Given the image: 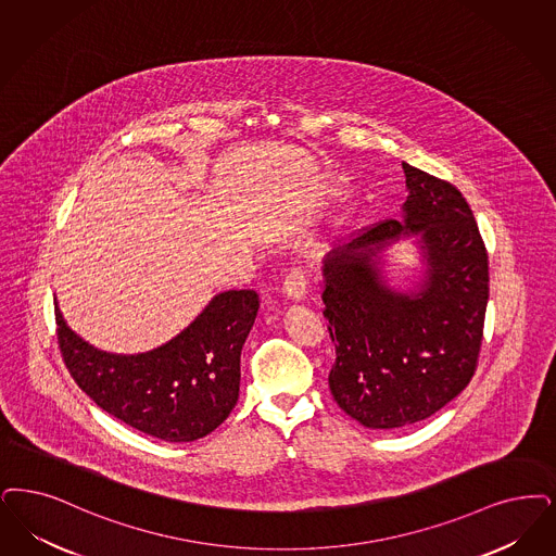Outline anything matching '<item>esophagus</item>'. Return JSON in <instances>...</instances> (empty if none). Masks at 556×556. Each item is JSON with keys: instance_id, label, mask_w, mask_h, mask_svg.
Here are the masks:
<instances>
[{"instance_id": "obj_1", "label": "esophagus", "mask_w": 556, "mask_h": 556, "mask_svg": "<svg viewBox=\"0 0 556 556\" xmlns=\"http://www.w3.org/2000/svg\"><path fill=\"white\" fill-rule=\"evenodd\" d=\"M283 293L291 302H302L306 298V275L302 267L289 268L283 283Z\"/></svg>"}]
</instances>
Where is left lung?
Returning <instances> with one entry per match:
<instances>
[{
  "label": "left lung",
  "instance_id": "obj_1",
  "mask_svg": "<svg viewBox=\"0 0 556 556\" xmlns=\"http://www.w3.org/2000/svg\"><path fill=\"white\" fill-rule=\"evenodd\" d=\"M407 197L387 219L323 261L337 405L370 430L422 422L473 377L489 304V254L462 192L403 163ZM412 239L425 268L391 287L386 252Z\"/></svg>",
  "mask_w": 556,
  "mask_h": 556
}]
</instances>
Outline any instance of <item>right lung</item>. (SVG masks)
<instances>
[{"label":"right lung","instance_id":"obj_1","mask_svg":"<svg viewBox=\"0 0 556 556\" xmlns=\"http://www.w3.org/2000/svg\"><path fill=\"white\" fill-rule=\"evenodd\" d=\"M258 293H217L174 339L142 354L97 350L67 327L55 302L58 343L78 387L113 418L167 443H192L222 426L240 397V356Z\"/></svg>","mask_w":556,"mask_h":556}]
</instances>
